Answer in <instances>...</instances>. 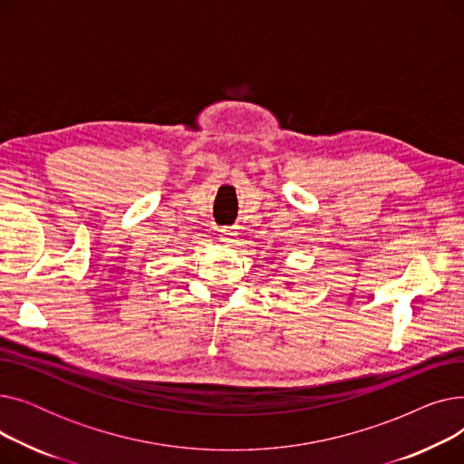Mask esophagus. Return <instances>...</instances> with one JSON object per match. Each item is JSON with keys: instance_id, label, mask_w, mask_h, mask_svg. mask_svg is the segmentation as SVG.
Instances as JSON below:
<instances>
[{"instance_id": "34e87169", "label": "esophagus", "mask_w": 464, "mask_h": 464, "mask_svg": "<svg viewBox=\"0 0 464 464\" xmlns=\"http://www.w3.org/2000/svg\"><path fill=\"white\" fill-rule=\"evenodd\" d=\"M237 240V231L231 227L219 229V242H224L226 246H233V242Z\"/></svg>"}]
</instances>
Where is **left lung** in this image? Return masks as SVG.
Listing matches in <instances>:
<instances>
[{
	"instance_id": "left-lung-1",
	"label": "left lung",
	"mask_w": 464,
	"mask_h": 464,
	"mask_svg": "<svg viewBox=\"0 0 464 464\" xmlns=\"http://www.w3.org/2000/svg\"><path fill=\"white\" fill-rule=\"evenodd\" d=\"M285 285H294V282H285Z\"/></svg>"
}]
</instances>
